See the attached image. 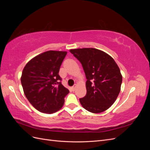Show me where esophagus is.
<instances>
[{"instance_id":"obj_1","label":"esophagus","mask_w":150,"mask_h":150,"mask_svg":"<svg viewBox=\"0 0 150 150\" xmlns=\"http://www.w3.org/2000/svg\"><path fill=\"white\" fill-rule=\"evenodd\" d=\"M76 87V84H74L73 86H72V91H74V90H75Z\"/></svg>"}]
</instances>
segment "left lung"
<instances>
[{
    "mask_svg": "<svg viewBox=\"0 0 150 150\" xmlns=\"http://www.w3.org/2000/svg\"><path fill=\"white\" fill-rule=\"evenodd\" d=\"M83 67L86 94L79 99L82 106L93 113H99L111 106L118 96L122 76L115 60L108 54L94 48L71 49Z\"/></svg>",
    "mask_w": 150,
    "mask_h": 150,
    "instance_id": "1",
    "label": "left lung"
}]
</instances>
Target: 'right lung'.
Here are the masks:
<instances>
[{
	"mask_svg": "<svg viewBox=\"0 0 150 150\" xmlns=\"http://www.w3.org/2000/svg\"><path fill=\"white\" fill-rule=\"evenodd\" d=\"M66 54V51L43 52L32 59L22 71L21 81L24 94L40 112L52 114L59 111L69 93L59 75Z\"/></svg>",
	"mask_w": 150,
	"mask_h": 150,
	"instance_id": "1",
	"label": "right lung"
}]
</instances>
